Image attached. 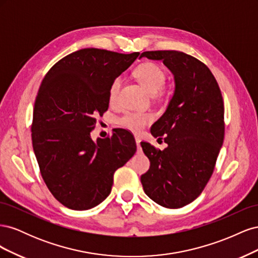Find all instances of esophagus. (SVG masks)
<instances>
[{
  "label": "esophagus",
  "mask_w": 258,
  "mask_h": 258,
  "mask_svg": "<svg viewBox=\"0 0 258 258\" xmlns=\"http://www.w3.org/2000/svg\"><path fill=\"white\" fill-rule=\"evenodd\" d=\"M136 143H137V146L140 147V143H141V139H140L139 137H136Z\"/></svg>",
  "instance_id": "34e87169"
}]
</instances>
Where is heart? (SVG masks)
I'll return each instance as SVG.
<instances>
[{
	"instance_id": "heart-1",
	"label": "heart",
	"mask_w": 258,
	"mask_h": 258,
	"mask_svg": "<svg viewBox=\"0 0 258 258\" xmlns=\"http://www.w3.org/2000/svg\"><path fill=\"white\" fill-rule=\"evenodd\" d=\"M135 75L139 83L142 85V87L151 95H156L163 87L167 80L165 70L153 62H146V63L139 66ZM119 86L120 80L115 79L110 87V92H108V99H110L111 104L115 103ZM152 120L153 116L148 113L126 112L118 118V124L124 129L138 134V132H141L148 123H151Z\"/></svg>"
}]
</instances>
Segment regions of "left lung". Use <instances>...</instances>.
<instances>
[{
    "label": "left lung",
    "mask_w": 258,
    "mask_h": 258,
    "mask_svg": "<svg viewBox=\"0 0 258 258\" xmlns=\"http://www.w3.org/2000/svg\"><path fill=\"white\" fill-rule=\"evenodd\" d=\"M142 57L161 60L174 75L175 89L167 110L151 129L168 144L163 151L141 142L151 161L141 176L145 194L156 204L178 209L205 189L213 173L225 134L224 103L210 69L182 51H144Z\"/></svg>",
    "instance_id": "8db88e82"
}]
</instances>
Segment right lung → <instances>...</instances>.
<instances>
[{"label":"right lung","instance_id":"1","mask_svg":"<svg viewBox=\"0 0 258 258\" xmlns=\"http://www.w3.org/2000/svg\"><path fill=\"white\" fill-rule=\"evenodd\" d=\"M105 49L85 48L59 60L38 89L32 145L46 186L60 204L83 211L111 192L115 171L137 151L124 129L93 142L97 116L108 108L113 81L138 58Z\"/></svg>","mask_w":258,"mask_h":258}]
</instances>
